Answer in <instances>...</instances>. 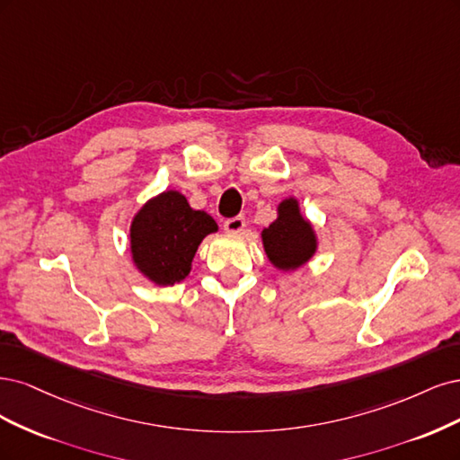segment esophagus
<instances>
[{
    "label": "esophagus",
    "instance_id": "obj_1",
    "mask_svg": "<svg viewBox=\"0 0 460 460\" xmlns=\"http://www.w3.org/2000/svg\"><path fill=\"white\" fill-rule=\"evenodd\" d=\"M246 226V219L244 216H234V217H229L224 221V229L227 233H241Z\"/></svg>",
    "mask_w": 460,
    "mask_h": 460
}]
</instances>
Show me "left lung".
Here are the masks:
<instances>
[{
	"label": "left lung",
	"mask_w": 460,
	"mask_h": 460,
	"mask_svg": "<svg viewBox=\"0 0 460 460\" xmlns=\"http://www.w3.org/2000/svg\"><path fill=\"white\" fill-rule=\"evenodd\" d=\"M265 252L280 270H294L305 263L315 252V234L300 216L298 202H280L279 217L261 233Z\"/></svg>",
	"instance_id": "8db88e82"
}]
</instances>
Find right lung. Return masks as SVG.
<instances>
[{"instance_id": "1", "label": "right lung", "mask_w": 460, "mask_h": 460, "mask_svg": "<svg viewBox=\"0 0 460 460\" xmlns=\"http://www.w3.org/2000/svg\"><path fill=\"white\" fill-rule=\"evenodd\" d=\"M216 221L192 210L177 190H166L146 202L131 224V254L141 273L156 285H173L190 271V261Z\"/></svg>"}]
</instances>
